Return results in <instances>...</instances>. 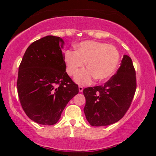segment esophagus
I'll list each match as a JSON object with an SVG mask.
<instances>
[{
  "label": "esophagus",
  "instance_id": "obj_1",
  "mask_svg": "<svg viewBox=\"0 0 156 156\" xmlns=\"http://www.w3.org/2000/svg\"><path fill=\"white\" fill-rule=\"evenodd\" d=\"M78 89H79V91L80 92H82L83 91V87L81 86V85H79L78 87Z\"/></svg>",
  "mask_w": 156,
  "mask_h": 156
}]
</instances>
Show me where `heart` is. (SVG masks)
<instances>
[{
  "label": "heart",
  "instance_id": "obj_1",
  "mask_svg": "<svg viewBox=\"0 0 156 156\" xmlns=\"http://www.w3.org/2000/svg\"><path fill=\"white\" fill-rule=\"evenodd\" d=\"M66 71L71 76H75L87 62L88 68L79 72L76 81L83 84H89L95 78L104 81L112 76L117 68L120 54L115 47L101 42L87 41L76 46L75 51L65 52Z\"/></svg>",
  "mask_w": 156,
  "mask_h": 156
}]
</instances>
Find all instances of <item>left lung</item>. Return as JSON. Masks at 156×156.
Returning <instances> with one entry per match:
<instances>
[{
  "mask_svg": "<svg viewBox=\"0 0 156 156\" xmlns=\"http://www.w3.org/2000/svg\"><path fill=\"white\" fill-rule=\"evenodd\" d=\"M135 68L124 55L115 74L104 84L83 89L84 112L91 126H107L119 121L130 107L136 90Z\"/></svg>",
  "mask_w": 156,
  "mask_h": 156,
  "instance_id": "left-lung-1",
  "label": "left lung"
}]
</instances>
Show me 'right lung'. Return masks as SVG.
Returning a JSON list of instances; mask_svg holds the SVG:
<instances>
[{
    "label": "right lung",
    "mask_w": 156,
    "mask_h": 156,
    "mask_svg": "<svg viewBox=\"0 0 156 156\" xmlns=\"http://www.w3.org/2000/svg\"><path fill=\"white\" fill-rule=\"evenodd\" d=\"M62 39L47 36L34 41L25 52L17 80L21 106L29 118L53 125L78 94V86L66 72Z\"/></svg>",
    "instance_id": "right-lung-1"
}]
</instances>
